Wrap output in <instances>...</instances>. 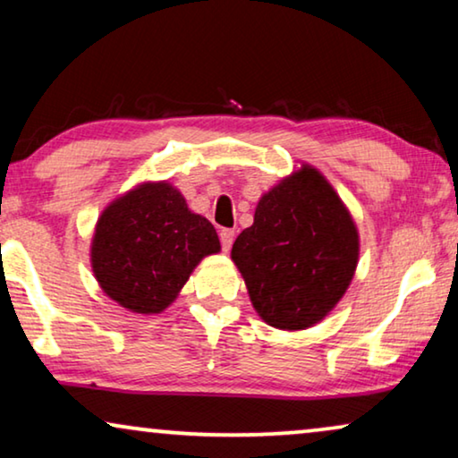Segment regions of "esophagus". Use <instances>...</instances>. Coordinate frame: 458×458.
I'll use <instances>...</instances> for the list:
<instances>
[{
    "label": "esophagus",
    "instance_id": "esophagus-1",
    "mask_svg": "<svg viewBox=\"0 0 458 458\" xmlns=\"http://www.w3.org/2000/svg\"><path fill=\"white\" fill-rule=\"evenodd\" d=\"M233 240H235V231H233V229H223V231H221V246H223V252H229L231 246H233Z\"/></svg>",
    "mask_w": 458,
    "mask_h": 458
}]
</instances>
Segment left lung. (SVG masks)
<instances>
[{
  "mask_svg": "<svg viewBox=\"0 0 458 458\" xmlns=\"http://www.w3.org/2000/svg\"><path fill=\"white\" fill-rule=\"evenodd\" d=\"M360 237L348 206L309 162L279 179L256 204L231 260L267 325L302 331L321 323L352 284Z\"/></svg>",
  "mask_w": 458,
  "mask_h": 458,
  "instance_id": "8db88e82",
  "label": "left lung"
}]
</instances>
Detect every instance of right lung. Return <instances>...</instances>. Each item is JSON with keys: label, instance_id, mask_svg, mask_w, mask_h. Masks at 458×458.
<instances>
[{"label": "right lung", "instance_id": "right-lung-1", "mask_svg": "<svg viewBox=\"0 0 458 458\" xmlns=\"http://www.w3.org/2000/svg\"><path fill=\"white\" fill-rule=\"evenodd\" d=\"M221 252L216 229L168 181H141L112 199L93 231V277L135 315L166 310L202 259Z\"/></svg>", "mask_w": 458, "mask_h": 458}]
</instances>
